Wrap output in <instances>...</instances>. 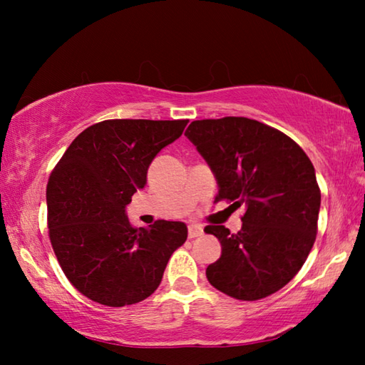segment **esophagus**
I'll use <instances>...</instances> for the list:
<instances>
[{
    "mask_svg": "<svg viewBox=\"0 0 365 365\" xmlns=\"http://www.w3.org/2000/svg\"><path fill=\"white\" fill-rule=\"evenodd\" d=\"M202 233H205V230H202L201 225H190L188 227V238L202 237Z\"/></svg>",
    "mask_w": 365,
    "mask_h": 365,
    "instance_id": "1",
    "label": "esophagus"
}]
</instances>
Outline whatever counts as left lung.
<instances>
[{
	"mask_svg": "<svg viewBox=\"0 0 365 365\" xmlns=\"http://www.w3.org/2000/svg\"><path fill=\"white\" fill-rule=\"evenodd\" d=\"M185 137L215 175V201L245 207L240 232L205 228L222 245L206 269L209 283L242 301L279 292L316 242L320 190L311 159L285 133L248 117L193 120Z\"/></svg>",
	"mask_w": 365,
	"mask_h": 365,
	"instance_id": "1",
	"label": "left lung"
}]
</instances>
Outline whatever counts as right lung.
<instances>
[{
    "label": "right lung",
    "mask_w": 365,
    "mask_h": 365,
    "mask_svg": "<svg viewBox=\"0 0 365 365\" xmlns=\"http://www.w3.org/2000/svg\"><path fill=\"white\" fill-rule=\"evenodd\" d=\"M188 120L110 119L78 135L49 175L48 228L54 255L80 293L122 307L151 296L187 240L183 222L132 227L125 207L146 185L151 160Z\"/></svg>",
    "instance_id": "add662e5"
}]
</instances>
